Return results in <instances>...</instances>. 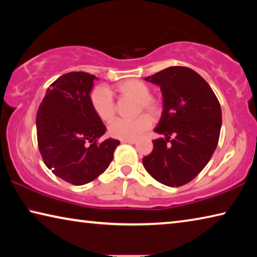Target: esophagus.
<instances>
[{
    "label": "esophagus",
    "mask_w": 257,
    "mask_h": 257,
    "mask_svg": "<svg viewBox=\"0 0 257 257\" xmlns=\"http://www.w3.org/2000/svg\"><path fill=\"white\" fill-rule=\"evenodd\" d=\"M136 139H121V143H127V144H135Z\"/></svg>",
    "instance_id": "esophagus-1"
}]
</instances>
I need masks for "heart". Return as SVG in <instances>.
Wrapping results in <instances>:
<instances>
[{"label":"heart","mask_w":257,"mask_h":257,"mask_svg":"<svg viewBox=\"0 0 257 257\" xmlns=\"http://www.w3.org/2000/svg\"><path fill=\"white\" fill-rule=\"evenodd\" d=\"M114 93L120 97L133 98L137 101V112L144 110L151 116H156L161 112V103L155 97L150 96L151 89L145 82L137 79L121 81L114 87ZM90 105L99 119L104 122H111L116 113L115 103L105 87H96L90 93ZM150 116L139 115L133 120L118 119L108 125V134L118 139H136L151 127Z\"/></svg>","instance_id":"obj_1"}]
</instances>
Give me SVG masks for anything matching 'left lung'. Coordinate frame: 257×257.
<instances>
[{"label":"left lung","mask_w":257,"mask_h":257,"mask_svg":"<svg viewBox=\"0 0 257 257\" xmlns=\"http://www.w3.org/2000/svg\"><path fill=\"white\" fill-rule=\"evenodd\" d=\"M160 86L163 111L153 151L143 159L146 171L161 184H188L211 160L220 137L221 106L210 85L196 71L170 67L145 78Z\"/></svg>","instance_id":"1"}]
</instances>
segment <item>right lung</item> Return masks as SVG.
Returning <instances> with one entry per match:
<instances>
[{
	"instance_id": "1",
	"label": "right lung",
	"mask_w": 257,
	"mask_h": 257,
	"mask_svg": "<svg viewBox=\"0 0 257 257\" xmlns=\"http://www.w3.org/2000/svg\"><path fill=\"white\" fill-rule=\"evenodd\" d=\"M95 79L81 71L62 75L47 88L37 112L38 149L45 165L76 186L88 184L105 171L120 144L113 138L96 143L106 128L90 105Z\"/></svg>"
}]
</instances>
